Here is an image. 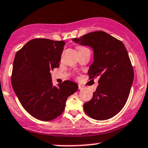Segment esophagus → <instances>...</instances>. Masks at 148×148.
Returning a JSON list of instances; mask_svg holds the SVG:
<instances>
[{
    "mask_svg": "<svg viewBox=\"0 0 148 148\" xmlns=\"http://www.w3.org/2000/svg\"><path fill=\"white\" fill-rule=\"evenodd\" d=\"M83 88H84V87H83L82 85H81V84H79V85H78V89H82Z\"/></svg>",
    "mask_w": 148,
    "mask_h": 148,
    "instance_id": "obj_1",
    "label": "esophagus"
}]
</instances>
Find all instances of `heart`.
Listing matches in <instances>:
<instances>
[{
  "instance_id": "b5f03b06",
  "label": "heart",
  "mask_w": 148,
  "mask_h": 148,
  "mask_svg": "<svg viewBox=\"0 0 148 148\" xmlns=\"http://www.w3.org/2000/svg\"><path fill=\"white\" fill-rule=\"evenodd\" d=\"M77 51H78V52H81V51L84 50V49H87V48L83 47H80V46H78V47H77Z\"/></svg>"
}]
</instances>
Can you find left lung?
Returning <instances> with one entry per match:
<instances>
[{
  "label": "left lung",
  "instance_id": "left-lung-1",
  "mask_svg": "<svg viewBox=\"0 0 148 148\" xmlns=\"http://www.w3.org/2000/svg\"><path fill=\"white\" fill-rule=\"evenodd\" d=\"M73 41L92 48L94 62L88 74L90 79L100 77L92 99L84 104V112L96 120L114 117L125 105L134 81V69L125 46L102 31L89 33Z\"/></svg>",
  "mask_w": 148,
  "mask_h": 148
}]
</instances>
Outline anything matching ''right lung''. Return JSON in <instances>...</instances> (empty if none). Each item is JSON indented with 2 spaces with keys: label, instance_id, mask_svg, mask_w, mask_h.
Listing matches in <instances>:
<instances>
[{
  "label": "right lung",
  "instance_id": "add662e5",
  "mask_svg": "<svg viewBox=\"0 0 148 148\" xmlns=\"http://www.w3.org/2000/svg\"><path fill=\"white\" fill-rule=\"evenodd\" d=\"M65 42L45 38L30 40L16 53L12 85L23 108L35 118L50 121L65 110L68 97L78 85L66 80L53 86L50 71L59 67Z\"/></svg>",
  "mask_w": 148,
  "mask_h": 148
}]
</instances>
